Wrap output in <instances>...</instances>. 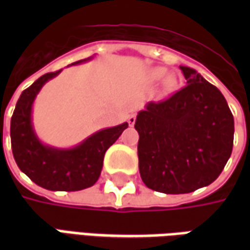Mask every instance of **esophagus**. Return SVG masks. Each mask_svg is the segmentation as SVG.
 Segmentation results:
<instances>
[{"label":"esophagus","instance_id":"obj_1","mask_svg":"<svg viewBox=\"0 0 250 250\" xmlns=\"http://www.w3.org/2000/svg\"><path fill=\"white\" fill-rule=\"evenodd\" d=\"M135 119H136L135 114H132V115H130V116H128V120H127V122H128V125H130L131 127L135 125Z\"/></svg>","mask_w":250,"mask_h":250}]
</instances>
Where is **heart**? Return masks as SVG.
Here are the masks:
<instances>
[{
	"label": "heart",
	"instance_id": "1",
	"mask_svg": "<svg viewBox=\"0 0 250 250\" xmlns=\"http://www.w3.org/2000/svg\"><path fill=\"white\" fill-rule=\"evenodd\" d=\"M150 77H151V80H154V82L165 80L166 87H171L174 83V77L171 76V75H168L167 76V69H166V68H161V66L151 69V72H150Z\"/></svg>",
	"mask_w": 250,
	"mask_h": 250
}]
</instances>
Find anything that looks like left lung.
I'll return each mask as SVG.
<instances>
[{
	"label": "left lung",
	"mask_w": 250,
	"mask_h": 250,
	"mask_svg": "<svg viewBox=\"0 0 250 250\" xmlns=\"http://www.w3.org/2000/svg\"><path fill=\"white\" fill-rule=\"evenodd\" d=\"M186 85L138 112L139 173L147 188L186 194L209 186L230 158L234 119L224 95L198 72L181 65Z\"/></svg>",
	"instance_id": "left-lung-1"
}]
</instances>
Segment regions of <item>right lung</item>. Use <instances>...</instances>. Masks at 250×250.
Returning <instances> with one entry per match:
<instances>
[{
  "label": "right lung",
  "mask_w": 250,
  "mask_h": 250,
  "mask_svg": "<svg viewBox=\"0 0 250 250\" xmlns=\"http://www.w3.org/2000/svg\"><path fill=\"white\" fill-rule=\"evenodd\" d=\"M92 59L91 56L71 65ZM62 71L42 75L22 91L10 120V141L17 166L36 185L51 191H77L96 184L103 168L104 154L118 141L128 123L102 128L69 148L41 142L33 125V104L44 84Z\"/></svg>",
  "instance_id": "obj_1"
}]
</instances>
